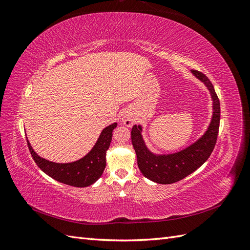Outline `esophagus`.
Wrapping results in <instances>:
<instances>
[{
	"mask_svg": "<svg viewBox=\"0 0 250 250\" xmlns=\"http://www.w3.org/2000/svg\"><path fill=\"white\" fill-rule=\"evenodd\" d=\"M122 122H123V124H124L125 126L131 127V126L134 124V122H135V119H134L132 113H130V112H125L124 115H123V117H122Z\"/></svg>",
	"mask_w": 250,
	"mask_h": 250,
	"instance_id": "34e87169",
	"label": "esophagus"
}]
</instances>
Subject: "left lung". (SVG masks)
<instances>
[{
  "mask_svg": "<svg viewBox=\"0 0 250 250\" xmlns=\"http://www.w3.org/2000/svg\"><path fill=\"white\" fill-rule=\"evenodd\" d=\"M192 74L206 84L213 100V117L208 130L200 139L178 152L154 154L144 142L142 126L133 125L131 129V142L137 153L139 169L144 176L156 184L169 185L190 175L208 161L216 145L220 124V101L206 75L195 70H192Z\"/></svg>",
  "mask_w": 250,
  "mask_h": 250,
  "instance_id": "obj_1",
  "label": "left lung"
}]
</instances>
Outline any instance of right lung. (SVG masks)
Segmentation results:
<instances>
[{
    "instance_id": "right-lung-1",
    "label": "right lung",
    "mask_w": 250,
    "mask_h": 250,
    "mask_svg": "<svg viewBox=\"0 0 250 250\" xmlns=\"http://www.w3.org/2000/svg\"><path fill=\"white\" fill-rule=\"evenodd\" d=\"M116 127L117 123L105 127L95 146L85 156L76 162L66 164L44 160L35 152L28 140L27 143L34 162L47 175L64 185L85 188L101 177L106 166V151L112 139V130Z\"/></svg>"
}]
</instances>
